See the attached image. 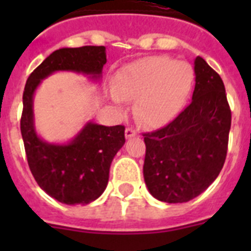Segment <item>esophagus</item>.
<instances>
[{"mask_svg":"<svg viewBox=\"0 0 251 251\" xmlns=\"http://www.w3.org/2000/svg\"><path fill=\"white\" fill-rule=\"evenodd\" d=\"M137 136V132L133 128H127L126 129V138H133Z\"/></svg>","mask_w":251,"mask_h":251,"instance_id":"34e87169","label":"esophagus"}]
</instances>
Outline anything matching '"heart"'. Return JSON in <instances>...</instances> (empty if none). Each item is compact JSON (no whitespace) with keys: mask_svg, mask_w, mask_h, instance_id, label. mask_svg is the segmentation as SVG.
<instances>
[{"mask_svg":"<svg viewBox=\"0 0 251 251\" xmlns=\"http://www.w3.org/2000/svg\"><path fill=\"white\" fill-rule=\"evenodd\" d=\"M192 69L166 56H150L124 66L117 74L115 104L134 101L136 119L146 127H161L174 118L191 89Z\"/></svg>","mask_w":251,"mask_h":251,"instance_id":"heart-1","label":"heart"}]
</instances>
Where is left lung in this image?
Masks as SVG:
<instances>
[{
  "mask_svg": "<svg viewBox=\"0 0 251 251\" xmlns=\"http://www.w3.org/2000/svg\"><path fill=\"white\" fill-rule=\"evenodd\" d=\"M192 101L166 127L145 133L143 176L154 199L182 203L202 194L225 163L231 112L220 75L195 59Z\"/></svg>",
  "mask_w": 251,
  "mask_h": 251,
  "instance_id": "1",
  "label": "left lung"
}]
</instances>
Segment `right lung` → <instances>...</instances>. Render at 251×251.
Masks as SVG:
<instances>
[{
	"instance_id": "obj_1",
	"label": "right lung",
	"mask_w": 251,
	"mask_h": 251,
	"mask_svg": "<svg viewBox=\"0 0 251 251\" xmlns=\"http://www.w3.org/2000/svg\"><path fill=\"white\" fill-rule=\"evenodd\" d=\"M106 63L104 46L63 48L31 73L22 97L21 134L31 174L49 196L66 205H86L104 192L113 158L123 147L124 126L105 127L88 122L68 143H49L37 136L34 94L55 72H73L99 80Z\"/></svg>"
}]
</instances>
